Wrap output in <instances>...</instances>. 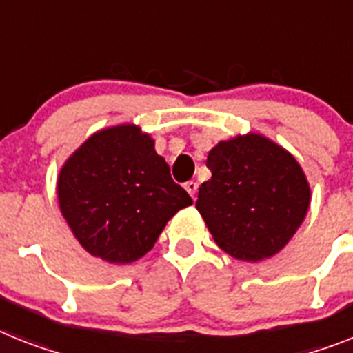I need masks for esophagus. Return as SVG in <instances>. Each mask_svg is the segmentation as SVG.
<instances>
[{
	"label": "esophagus",
	"instance_id": "esophagus-1",
	"mask_svg": "<svg viewBox=\"0 0 353 353\" xmlns=\"http://www.w3.org/2000/svg\"><path fill=\"white\" fill-rule=\"evenodd\" d=\"M197 186H199V185H197L195 181L185 183V190L192 195V199H195V194H197Z\"/></svg>",
	"mask_w": 353,
	"mask_h": 353
}]
</instances>
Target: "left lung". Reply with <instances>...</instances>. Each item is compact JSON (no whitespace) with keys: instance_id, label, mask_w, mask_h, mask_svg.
Instances as JSON below:
<instances>
[{"instance_id":"obj_1","label":"left lung","mask_w":353,"mask_h":353,"mask_svg":"<svg viewBox=\"0 0 353 353\" xmlns=\"http://www.w3.org/2000/svg\"><path fill=\"white\" fill-rule=\"evenodd\" d=\"M212 177L195 208L213 241L233 259L260 262L282 250L301 226L310 186L291 154L260 134L221 141L208 154Z\"/></svg>"}]
</instances>
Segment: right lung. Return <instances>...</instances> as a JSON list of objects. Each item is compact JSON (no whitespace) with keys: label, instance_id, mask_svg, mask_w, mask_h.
Returning a JSON list of instances; mask_svg holds the SVG:
<instances>
[{"label":"right lung","instance_id":"right-lung-1","mask_svg":"<svg viewBox=\"0 0 353 353\" xmlns=\"http://www.w3.org/2000/svg\"><path fill=\"white\" fill-rule=\"evenodd\" d=\"M57 195L77 241L109 263L141 259L165 224L192 204L152 138L132 123L88 138L61 168Z\"/></svg>","mask_w":353,"mask_h":353}]
</instances>
